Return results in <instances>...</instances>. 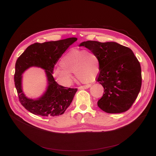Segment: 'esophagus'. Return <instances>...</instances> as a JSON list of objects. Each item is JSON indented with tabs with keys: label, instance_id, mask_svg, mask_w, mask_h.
Returning <instances> with one entry per match:
<instances>
[{
	"label": "esophagus",
	"instance_id": "obj_1",
	"mask_svg": "<svg viewBox=\"0 0 156 156\" xmlns=\"http://www.w3.org/2000/svg\"><path fill=\"white\" fill-rule=\"evenodd\" d=\"M90 85H84V86H81L80 87H78L79 89H87L88 88L90 87Z\"/></svg>",
	"mask_w": 156,
	"mask_h": 156
}]
</instances>
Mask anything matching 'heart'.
Instances as JSON below:
<instances>
[{
  "label": "heart",
  "mask_w": 156,
  "mask_h": 156,
  "mask_svg": "<svg viewBox=\"0 0 156 156\" xmlns=\"http://www.w3.org/2000/svg\"><path fill=\"white\" fill-rule=\"evenodd\" d=\"M60 66L54 70L53 76L59 84L68 87L72 83L71 73L82 82L94 81L99 73L100 62L92 51L74 48L61 59Z\"/></svg>",
  "instance_id": "heart-1"
}]
</instances>
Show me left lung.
Listing matches in <instances>:
<instances>
[{"label": "left lung", "instance_id": "obj_1", "mask_svg": "<svg viewBox=\"0 0 156 156\" xmlns=\"http://www.w3.org/2000/svg\"><path fill=\"white\" fill-rule=\"evenodd\" d=\"M99 57L100 73L97 78L104 94L97 102L99 108L108 113L128 111L140 92L142 74L140 62L133 51L114 42H81Z\"/></svg>", "mask_w": 156, "mask_h": 156}]
</instances>
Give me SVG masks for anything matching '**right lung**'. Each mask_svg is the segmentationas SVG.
I'll use <instances>...</instances> for the list:
<instances>
[{
  "label": "right lung",
  "mask_w": 156,
  "mask_h": 156,
  "mask_svg": "<svg viewBox=\"0 0 156 156\" xmlns=\"http://www.w3.org/2000/svg\"><path fill=\"white\" fill-rule=\"evenodd\" d=\"M76 40L77 38L72 37L42 44L35 43L28 47L16 61L15 87L20 102L32 114L45 117L57 116L62 114L70 105L78 89L58 85L52 74L57 62L67 48ZM31 67L44 69L48 80L46 90L37 99L27 98L22 89V75Z\"/></svg>",
  "instance_id": "add662e5"
}]
</instances>
